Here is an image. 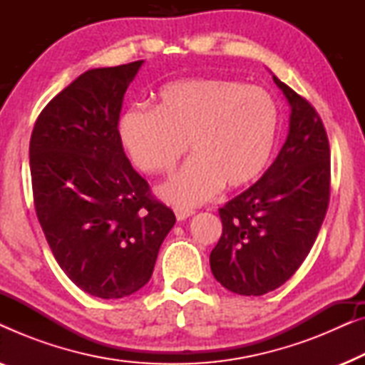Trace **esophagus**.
<instances>
[{
	"label": "esophagus",
	"instance_id": "obj_1",
	"mask_svg": "<svg viewBox=\"0 0 365 365\" xmlns=\"http://www.w3.org/2000/svg\"><path fill=\"white\" fill-rule=\"evenodd\" d=\"M174 212H176L178 221H186L187 217H191L194 214V211H191V209H184V207H176L174 209Z\"/></svg>",
	"mask_w": 365,
	"mask_h": 365
}]
</instances>
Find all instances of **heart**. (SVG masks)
<instances>
[{
    "label": "heart",
    "mask_w": 365,
    "mask_h": 365,
    "mask_svg": "<svg viewBox=\"0 0 365 365\" xmlns=\"http://www.w3.org/2000/svg\"><path fill=\"white\" fill-rule=\"evenodd\" d=\"M279 108L266 89L221 78H186L159 88L156 109L133 104L118 118V136L146 174H163L192 156L158 187L164 201L197 206L219 189L256 181L271 161Z\"/></svg>",
    "instance_id": "b5f03b06"
}]
</instances>
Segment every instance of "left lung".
<instances>
[{
  "instance_id": "1",
  "label": "left lung",
  "mask_w": 365,
  "mask_h": 365,
  "mask_svg": "<svg viewBox=\"0 0 365 365\" xmlns=\"http://www.w3.org/2000/svg\"><path fill=\"white\" fill-rule=\"evenodd\" d=\"M272 79L291 106L287 139L262 178L219 209L222 236L209 256L216 281L241 296L271 292L301 267L331 194V149L321 118Z\"/></svg>"
}]
</instances>
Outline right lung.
Instances as JSON below:
<instances>
[{
	"label": "right lung",
	"instance_id": "right-lung-1",
	"mask_svg": "<svg viewBox=\"0 0 365 365\" xmlns=\"http://www.w3.org/2000/svg\"><path fill=\"white\" fill-rule=\"evenodd\" d=\"M143 63L83 73L46 104L29 141L34 207L53 256L79 289L101 299L148 284L176 222L118 136L124 93Z\"/></svg>",
	"mask_w": 365,
	"mask_h": 365
}]
</instances>
